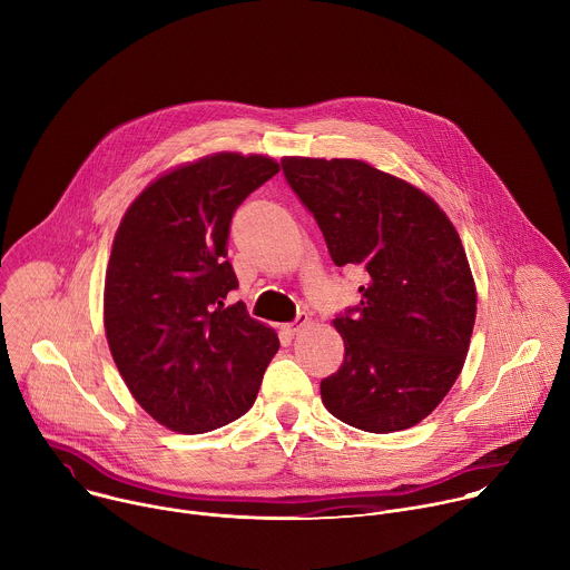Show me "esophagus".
<instances>
[{
  "label": "esophagus",
  "instance_id": "34e87169",
  "mask_svg": "<svg viewBox=\"0 0 570 570\" xmlns=\"http://www.w3.org/2000/svg\"><path fill=\"white\" fill-rule=\"evenodd\" d=\"M308 324V313L306 311H299L297 315H295V320L291 322V324H286V334L288 336H295V334H299L304 327Z\"/></svg>",
  "mask_w": 570,
  "mask_h": 570
}]
</instances>
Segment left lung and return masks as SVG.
<instances>
[{
    "mask_svg": "<svg viewBox=\"0 0 570 570\" xmlns=\"http://www.w3.org/2000/svg\"><path fill=\"white\" fill-rule=\"evenodd\" d=\"M282 171L334 264L365 279L361 304L334 320L345 361L322 379V403L367 433L420 424L455 383L475 320L455 227L426 194L361 159L284 157Z\"/></svg>",
    "mask_w": 570,
    "mask_h": 570,
    "instance_id": "8db88e82",
    "label": "left lung"
}]
</instances>
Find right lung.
Listing matches in <instances>:
<instances>
[{
	"instance_id": "add662e5",
	"label": "right lung",
	"mask_w": 570,
	"mask_h": 570,
	"mask_svg": "<svg viewBox=\"0 0 570 570\" xmlns=\"http://www.w3.org/2000/svg\"><path fill=\"white\" fill-rule=\"evenodd\" d=\"M279 165L218 153L146 187L128 207L106 273L112 358L141 409L178 433H207L250 411L277 334L229 304L236 207Z\"/></svg>"
}]
</instances>
